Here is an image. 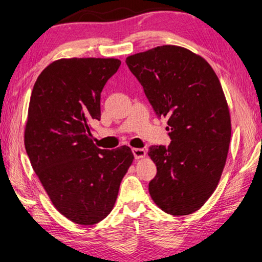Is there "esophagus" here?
Wrapping results in <instances>:
<instances>
[{"instance_id": "1", "label": "esophagus", "mask_w": 262, "mask_h": 262, "mask_svg": "<svg viewBox=\"0 0 262 262\" xmlns=\"http://www.w3.org/2000/svg\"><path fill=\"white\" fill-rule=\"evenodd\" d=\"M132 152H134L136 159H142L146 156V151L144 149H132Z\"/></svg>"}]
</instances>
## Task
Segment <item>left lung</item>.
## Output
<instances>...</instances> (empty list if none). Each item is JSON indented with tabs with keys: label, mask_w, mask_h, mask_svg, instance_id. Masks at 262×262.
<instances>
[{
	"label": "left lung",
	"mask_w": 262,
	"mask_h": 262,
	"mask_svg": "<svg viewBox=\"0 0 262 262\" xmlns=\"http://www.w3.org/2000/svg\"><path fill=\"white\" fill-rule=\"evenodd\" d=\"M126 65L156 115L168 118L171 143L147 152L157 166L151 199L166 214L195 213L217 187L232 135L217 75L202 56L173 45L128 55Z\"/></svg>",
	"instance_id": "1"
}]
</instances>
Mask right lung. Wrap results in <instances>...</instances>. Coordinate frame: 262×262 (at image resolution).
<instances>
[{
  "instance_id": "right-lung-1",
  "label": "right lung",
  "mask_w": 262,
  "mask_h": 262,
  "mask_svg": "<svg viewBox=\"0 0 262 262\" xmlns=\"http://www.w3.org/2000/svg\"><path fill=\"white\" fill-rule=\"evenodd\" d=\"M115 58L59 59L37 77L25 126L34 171L60 214L81 226L103 221L115 207L134 154L99 149L91 137L100 120V93L116 73Z\"/></svg>"
}]
</instances>
